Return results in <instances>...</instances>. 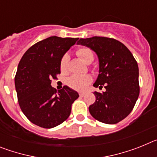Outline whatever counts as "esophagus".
<instances>
[{
	"label": "esophagus",
	"instance_id": "esophagus-1",
	"mask_svg": "<svg viewBox=\"0 0 157 157\" xmlns=\"http://www.w3.org/2000/svg\"><path fill=\"white\" fill-rule=\"evenodd\" d=\"M84 95H85V94H83V93H80L79 94V96L81 97V98H83V97H84Z\"/></svg>",
	"mask_w": 157,
	"mask_h": 157
}]
</instances>
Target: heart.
<instances>
[{
  "label": "heart",
  "mask_w": 157,
  "mask_h": 157,
  "mask_svg": "<svg viewBox=\"0 0 157 157\" xmlns=\"http://www.w3.org/2000/svg\"><path fill=\"white\" fill-rule=\"evenodd\" d=\"M77 56L82 60L84 63H92L94 59V52L90 48L88 47H81L78 48L76 51ZM68 60L69 56L67 54H64L62 56L59 63V67L62 72L67 71L68 68ZM92 82V77L90 75H72L67 79V85L71 88L76 90H84L88 85Z\"/></svg>",
  "instance_id": "1"
}]
</instances>
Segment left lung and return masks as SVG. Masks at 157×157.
Instances as JSON below:
<instances>
[{"label": "left lung", "mask_w": 157, "mask_h": 157, "mask_svg": "<svg viewBox=\"0 0 157 157\" xmlns=\"http://www.w3.org/2000/svg\"><path fill=\"white\" fill-rule=\"evenodd\" d=\"M98 54L99 75L94 87L105 88L94 92L96 101L89 107L91 116L107 124H116L125 119L134 109L140 92L138 66L128 48L118 40L106 37L80 38Z\"/></svg>", "instance_id": "obj_1"}]
</instances>
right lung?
Returning a JSON list of instances; mask_svg holds the SVG:
<instances>
[{
    "label": "right lung",
    "mask_w": 157,
    "mask_h": 157,
    "mask_svg": "<svg viewBox=\"0 0 157 157\" xmlns=\"http://www.w3.org/2000/svg\"><path fill=\"white\" fill-rule=\"evenodd\" d=\"M78 38L52 36L35 43L23 54L15 76L19 105L35 125L52 128L69 117L71 105L79 95L67 86L57 92L52 78L60 74L62 56Z\"/></svg>",
    "instance_id": "1"
}]
</instances>
